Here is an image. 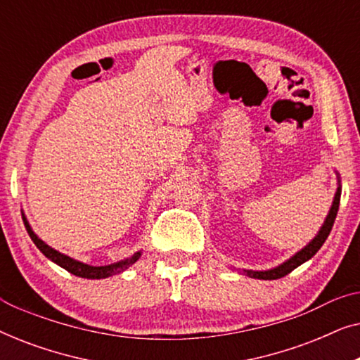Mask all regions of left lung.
Segmentation results:
<instances>
[{"label":"left lung","mask_w":360,"mask_h":360,"mask_svg":"<svg viewBox=\"0 0 360 360\" xmlns=\"http://www.w3.org/2000/svg\"><path fill=\"white\" fill-rule=\"evenodd\" d=\"M338 175V190L336 193H334V198H333V205L331 208L328 211V216L326 219H324V223L321 224V228L316 233V236L309 240V243L304 245L303 249H300L297 254H293L292 257L285 260L277 267L274 269H269V270H248V269H243L240 272L244 275H248L250 278H259V280H277V278H282L285 275H288L292 270H295L298 267V265H302L307 262L313 257L314 254L318 252L319 249H321V245L324 244V240L328 239L329 233H331L333 229V224H334V219H336V214H338V210H339V200H341V180H339V174L336 172Z\"/></svg>","instance_id":"1"}]
</instances>
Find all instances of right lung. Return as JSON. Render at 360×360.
Instances as JSON below:
<instances>
[{
    "mask_svg": "<svg viewBox=\"0 0 360 360\" xmlns=\"http://www.w3.org/2000/svg\"><path fill=\"white\" fill-rule=\"evenodd\" d=\"M22 219H24V226H26L29 236H31L32 243L37 245V249L41 250V252L46 255L49 260H52L53 264L60 265L62 269H65L67 272H70L73 275H77V277H82V278H91V280H98V278H108V277H112V275L116 274H121L124 272L126 269H129L132 264H136L139 257L142 255V250H137L129 257L122 259V260H117L115 264H108V265H90V264H85V262H80V260L73 259V257H68V255L58 252L57 249L51 248V245L44 243V240L39 238V236L34 233L31 224H29V221L26 218V214H22Z\"/></svg>",
    "mask_w": 360,
    "mask_h": 360,
    "instance_id": "obj_1",
    "label": "right lung"
}]
</instances>
